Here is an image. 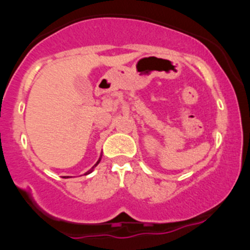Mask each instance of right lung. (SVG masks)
<instances>
[{
  "label": "right lung",
  "mask_w": 250,
  "mask_h": 250,
  "mask_svg": "<svg viewBox=\"0 0 250 250\" xmlns=\"http://www.w3.org/2000/svg\"><path fill=\"white\" fill-rule=\"evenodd\" d=\"M99 162H100V160L98 161V162H97V165H98V163H99ZM97 165H95V166H97ZM95 166H94V167H95ZM94 167H93V168H94ZM90 172H92V170H89V172H87V173H85V174H89Z\"/></svg>",
  "instance_id": "right-lung-1"
}]
</instances>
